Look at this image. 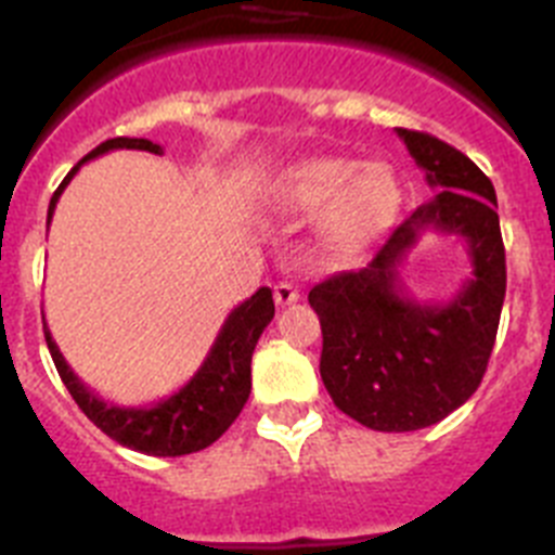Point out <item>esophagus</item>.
<instances>
[{"label":"esophagus","mask_w":555,"mask_h":555,"mask_svg":"<svg viewBox=\"0 0 555 555\" xmlns=\"http://www.w3.org/2000/svg\"><path fill=\"white\" fill-rule=\"evenodd\" d=\"M297 300H300V288L294 286V283L281 281L274 286V302H278V306H292V302Z\"/></svg>","instance_id":"34e87169"}]
</instances>
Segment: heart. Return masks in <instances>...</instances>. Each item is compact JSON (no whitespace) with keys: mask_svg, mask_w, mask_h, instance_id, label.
<instances>
[{"mask_svg":"<svg viewBox=\"0 0 555 555\" xmlns=\"http://www.w3.org/2000/svg\"><path fill=\"white\" fill-rule=\"evenodd\" d=\"M274 205L286 214H322V238L333 249L361 247L395 217L400 203L395 171L350 158H308L274 183Z\"/></svg>","mask_w":555,"mask_h":555,"instance_id":"b5f03b06","label":"heart"}]
</instances>
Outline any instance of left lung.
I'll list each match as a JSON object with an SVG mask.
<instances>
[{"label":"left lung","instance_id":"8db88e82","mask_svg":"<svg viewBox=\"0 0 555 555\" xmlns=\"http://www.w3.org/2000/svg\"><path fill=\"white\" fill-rule=\"evenodd\" d=\"M436 197L397 224L372 261L308 292L320 317V375L338 411L386 434L436 425L464 405L487 372L506 297V249L492 180L455 146L403 130ZM425 229L468 242L474 278L450 304H416L399 270Z\"/></svg>","mask_w":555,"mask_h":555}]
</instances>
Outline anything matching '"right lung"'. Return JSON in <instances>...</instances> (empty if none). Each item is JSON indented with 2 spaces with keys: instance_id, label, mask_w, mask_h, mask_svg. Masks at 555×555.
Returning <instances> with one entry per match:
<instances>
[{
  "instance_id": "right-lung-1",
  "label": "right lung",
  "mask_w": 555,
  "mask_h": 555,
  "mask_svg": "<svg viewBox=\"0 0 555 555\" xmlns=\"http://www.w3.org/2000/svg\"><path fill=\"white\" fill-rule=\"evenodd\" d=\"M111 150H144L160 155L164 146L152 144L146 139H111L96 146V150H91L75 169L68 171L66 180L57 185V191L49 199V222H52V214H55V205L61 199L63 189L68 185V180L75 178L77 169L86 160L100 158V155ZM272 288L263 286L249 300H244L242 306H235L230 311L217 341L210 347L208 358L194 372L189 384L171 397H166V400H160V403L141 405V409L105 403L66 364V358L57 350L47 322H43V336H47V347L52 352V361H55L57 375L66 384L68 395L75 397V403L80 405L82 414L102 434H107L113 442L125 444V448L139 450V453L175 459V455L197 453V450L214 444L233 425L235 416L242 414L249 389H253V372H249L253 350L258 345V338H261L263 327L272 322Z\"/></svg>"
}]
</instances>
